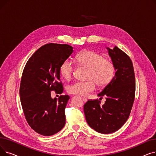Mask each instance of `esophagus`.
Segmentation results:
<instances>
[{
	"mask_svg": "<svg viewBox=\"0 0 156 156\" xmlns=\"http://www.w3.org/2000/svg\"><path fill=\"white\" fill-rule=\"evenodd\" d=\"M82 99H83V102H87V99H86V98H85V97H83V98H82Z\"/></svg>",
	"mask_w": 156,
	"mask_h": 156,
	"instance_id": "obj_1",
	"label": "esophagus"
}]
</instances>
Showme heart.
<instances>
[{
	"mask_svg": "<svg viewBox=\"0 0 156 156\" xmlns=\"http://www.w3.org/2000/svg\"><path fill=\"white\" fill-rule=\"evenodd\" d=\"M77 63L88 68L84 81H76L67 87V92L71 94L87 96L94 91L95 84L100 88L107 86L116 72L114 62L105 59L104 55L94 51H85L76 55ZM74 71L73 63L69 59L64 61L59 68L60 75L66 80L71 78Z\"/></svg>",
	"mask_w": 156,
	"mask_h": 156,
	"instance_id": "obj_1",
	"label": "heart"
}]
</instances>
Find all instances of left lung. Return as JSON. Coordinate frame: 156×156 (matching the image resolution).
I'll use <instances>...</instances> for the list:
<instances>
[{"mask_svg": "<svg viewBox=\"0 0 156 156\" xmlns=\"http://www.w3.org/2000/svg\"><path fill=\"white\" fill-rule=\"evenodd\" d=\"M108 49L116 73L98 94L101 98L105 95L106 101L101 105L98 99H88L83 106L88 125L102 134L114 133L123 126L129 116L135 96V73L130 57L116 46Z\"/></svg>", "mask_w": 156, "mask_h": 156, "instance_id": "obj_1", "label": "left lung"}]
</instances>
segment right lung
<instances>
[{
	"label": "right lung",
	"mask_w": 156,
	"mask_h": 156,
	"mask_svg": "<svg viewBox=\"0 0 156 156\" xmlns=\"http://www.w3.org/2000/svg\"><path fill=\"white\" fill-rule=\"evenodd\" d=\"M73 51V47L68 44H45L30 57L24 68L20 87L21 104L28 125L40 135H53L65 125V109L70 97L61 95L57 101L52 99L51 92H63L59 68Z\"/></svg>",
	"instance_id": "right-lung-1"
}]
</instances>
